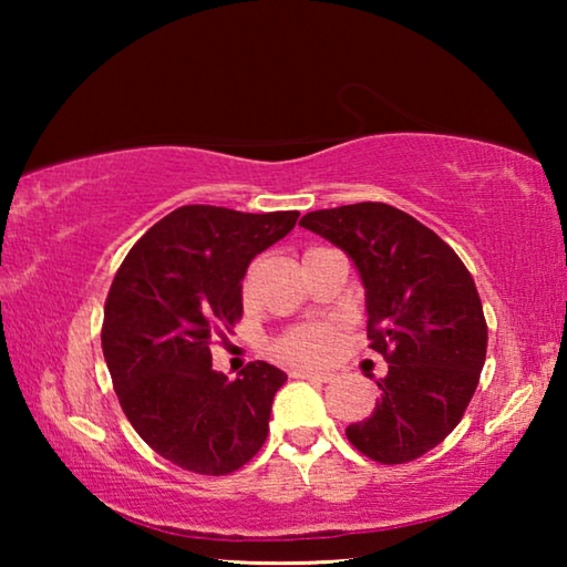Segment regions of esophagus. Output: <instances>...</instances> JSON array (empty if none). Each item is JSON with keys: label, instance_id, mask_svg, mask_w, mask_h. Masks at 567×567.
I'll return each instance as SVG.
<instances>
[{"label": "esophagus", "instance_id": "1", "mask_svg": "<svg viewBox=\"0 0 567 567\" xmlns=\"http://www.w3.org/2000/svg\"><path fill=\"white\" fill-rule=\"evenodd\" d=\"M292 378H307V380H318V382H330L332 372L328 370H312V368H295L290 372Z\"/></svg>", "mask_w": 567, "mask_h": 567}]
</instances>
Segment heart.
<instances>
[{
    "label": "heart",
    "mask_w": 567,
    "mask_h": 567,
    "mask_svg": "<svg viewBox=\"0 0 567 567\" xmlns=\"http://www.w3.org/2000/svg\"><path fill=\"white\" fill-rule=\"evenodd\" d=\"M334 342H338V330L332 324H307L287 332L277 342V354L292 362H315L328 358Z\"/></svg>",
    "instance_id": "b5f03b06"
}]
</instances>
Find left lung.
<instances>
[{
	"label": "left lung",
	"instance_id": "left-lung-1",
	"mask_svg": "<svg viewBox=\"0 0 567 567\" xmlns=\"http://www.w3.org/2000/svg\"><path fill=\"white\" fill-rule=\"evenodd\" d=\"M300 225L352 260L370 348L388 362L375 410L344 435L385 465L425 455L455 430L485 364L487 324L473 275L433 229L392 205L318 209Z\"/></svg>",
	"mask_w": 567,
	"mask_h": 567
}]
</instances>
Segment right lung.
<instances>
[{"instance_id":"right-lung-1","label":"right lung","mask_w":567,"mask_h":567,"mask_svg":"<svg viewBox=\"0 0 567 567\" xmlns=\"http://www.w3.org/2000/svg\"><path fill=\"white\" fill-rule=\"evenodd\" d=\"M300 213L185 205L130 249L104 305L102 352L137 435L169 463L227 475L265 445L287 375L249 362L235 380L213 370L209 344L243 318L249 262Z\"/></svg>"}]
</instances>
